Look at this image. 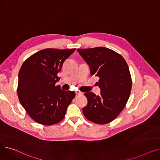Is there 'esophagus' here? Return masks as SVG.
<instances>
[{
	"instance_id": "34e87169",
	"label": "esophagus",
	"mask_w": 160,
	"mask_h": 160,
	"mask_svg": "<svg viewBox=\"0 0 160 160\" xmlns=\"http://www.w3.org/2000/svg\"><path fill=\"white\" fill-rule=\"evenodd\" d=\"M75 92H76V94H77V95H79V94H82V92H80V91H76Z\"/></svg>"
}]
</instances>
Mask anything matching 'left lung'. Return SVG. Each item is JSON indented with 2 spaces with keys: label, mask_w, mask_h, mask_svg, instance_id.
I'll use <instances>...</instances> for the list:
<instances>
[{
  "label": "left lung",
  "mask_w": 160,
  "mask_h": 160,
  "mask_svg": "<svg viewBox=\"0 0 160 160\" xmlns=\"http://www.w3.org/2000/svg\"><path fill=\"white\" fill-rule=\"evenodd\" d=\"M77 51L89 65L91 75L99 78L101 89L97 96L85 93L88 104L83 108L84 116L98 124H106L115 119L124 108L132 88L129 66L122 55L107 48L78 49Z\"/></svg>",
  "instance_id": "left-lung-1"
}]
</instances>
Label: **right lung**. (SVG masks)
I'll return each instance as SVG.
<instances>
[{"mask_svg":"<svg viewBox=\"0 0 160 160\" xmlns=\"http://www.w3.org/2000/svg\"><path fill=\"white\" fill-rule=\"evenodd\" d=\"M76 49H44L29 57L18 72V97L28 114L38 123L50 125L64 118L75 92L55 84L57 74Z\"/></svg>","mask_w":160,"mask_h":160,"instance_id":"1","label":"right lung"}]
</instances>
